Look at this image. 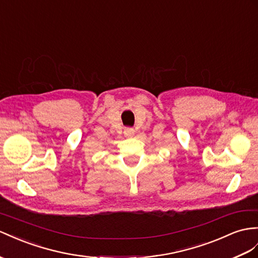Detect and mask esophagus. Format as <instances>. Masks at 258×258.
<instances>
[{
    "instance_id": "1",
    "label": "esophagus",
    "mask_w": 258,
    "mask_h": 258,
    "mask_svg": "<svg viewBox=\"0 0 258 258\" xmlns=\"http://www.w3.org/2000/svg\"><path fill=\"white\" fill-rule=\"evenodd\" d=\"M135 134V130L132 128V127H126L124 130V135L127 136V137H131L133 136Z\"/></svg>"
}]
</instances>
